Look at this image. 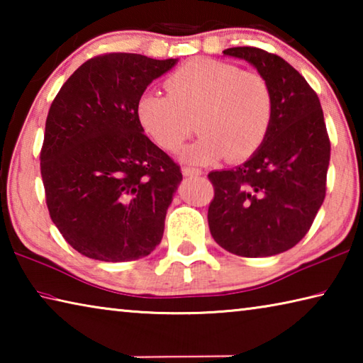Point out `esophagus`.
<instances>
[{"label":"esophagus","instance_id":"1","mask_svg":"<svg viewBox=\"0 0 363 363\" xmlns=\"http://www.w3.org/2000/svg\"><path fill=\"white\" fill-rule=\"evenodd\" d=\"M182 174L186 176V177H195V176L203 174V171L199 169V168H192V167H184L182 168Z\"/></svg>","mask_w":363,"mask_h":363}]
</instances>
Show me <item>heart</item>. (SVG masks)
<instances>
[{
	"mask_svg": "<svg viewBox=\"0 0 363 363\" xmlns=\"http://www.w3.org/2000/svg\"><path fill=\"white\" fill-rule=\"evenodd\" d=\"M164 88L168 94H143L139 121L163 150L176 152L195 120L200 138L182 155L190 163L240 162L259 149L272 126L274 93L257 72L196 57L171 72Z\"/></svg>",
	"mask_w": 363,
	"mask_h": 363,
	"instance_id": "1",
	"label": "heart"
}]
</instances>
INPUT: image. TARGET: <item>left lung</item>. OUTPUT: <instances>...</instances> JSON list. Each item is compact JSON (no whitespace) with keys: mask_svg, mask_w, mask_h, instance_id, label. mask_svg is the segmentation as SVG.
I'll return each instance as SVG.
<instances>
[{"mask_svg":"<svg viewBox=\"0 0 363 363\" xmlns=\"http://www.w3.org/2000/svg\"><path fill=\"white\" fill-rule=\"evenodd\" d=\"M248 60L274 93V120L259 149L240 167L208 174L214 196L208 224L214 240L243 257L293 248L309 232L327 194L330 138L317 93L277 54L229 48Z\"/></svg>","mask_w":363,"mask_h":363,"instance_id":"1","label":"left lung"}]
</instances>
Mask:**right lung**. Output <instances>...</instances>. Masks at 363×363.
I'll return each mask as SVG.
<instances>
[{
	"label": "right lung",
	"instance_id": "obj_1",
	"mask_svg": "<svg viewBox=\"0 0 363 363\" xmlns=\"http://www.w3.org/2000/svg\"><path fill=\"white\" fill-rule=\"evenodd\" d=\"M176 59L107 52L86 60L49 107L40 169L49 216L91 259L150 255L181 167L144 134L138 102Z\"/></svg>",
	"mask_w": 363,
	"mask_h": 363
}]
</instances>
